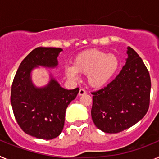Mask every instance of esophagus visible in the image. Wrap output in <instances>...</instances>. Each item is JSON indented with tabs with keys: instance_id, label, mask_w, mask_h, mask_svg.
<instances>
[{
	"instance_id": "34e87169",
	"label": "esophagus",
	"mask_w": 159,
	"mask_h": 159,
	"mask_svg": "<svg viewBox=\"0 0 159 159\" xmlns=\"http://www.w3.org/2000/svg\"><path fill=\"white\" fill-rule=\"evenodd\" d=\"M86 93H87L86 91H85L84 89H82V88H81V89H80V91H79V95H85Z\"/></svg>"
}]
</instances>
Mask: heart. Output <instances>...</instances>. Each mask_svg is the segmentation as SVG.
Segmentation results:
<instances>
[{
  "mask_svg": "<svg viewBox=\"0 0 159 159\" xmlns=\"http://www.w3.org/2000/svg\"><path fill=\"white\" fill-rule=\"evenodd\" d=\"M118 67L119 60L116 55L92 49L78 55L73 66L66 65L64 71L65 76L71 81L78 80L79 74L87 75L90 87L100 88L113 77Z\"/></svg>",
  "mask_w": 159,
  "mask_h": 159,
  "instance_id": "obj_1",
  "label": "heart"
}]
</instances>
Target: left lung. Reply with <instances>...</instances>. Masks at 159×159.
I'll use <instances>...</instances> for the list:
<instances>
[{"instance_id":"obj_1","label":"left lung","mask_w":159,"mask_h":159,"mask_svg":"<svg viewBox=\"0 0 159 159\" xmlns=\"http://www.w3.org/2000/svg\"><path fill=\"white\" fill-rule=\"evenodd\" d=\"M127 55L126 64L116 78L92 93V120L105 133L130 128L148 111L151 88L149 72L134 49L127 47Z\"/></svg>"}]
</instances>
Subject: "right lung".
Returning <instances> with one entry per match:
<instances>
[{"mask_svg":"<svg viewBox=\"0 0 159 159\" xmlns=\"http://www.w3.org/2000/svg\"><path fill=\"white\" fill-rule=\"evenodd\" d=\"M59 48H36L20 64L11 91V104L20 128L31 136L52 139L62 132L67 106L75 99L80 88H62L51 72L44 86L37 87L32 79V71L39 67H58Z\"/></svg>","mask_w":159,"mask_h":159,"instance_id":"1","label":"right lung"}]
</instances>
